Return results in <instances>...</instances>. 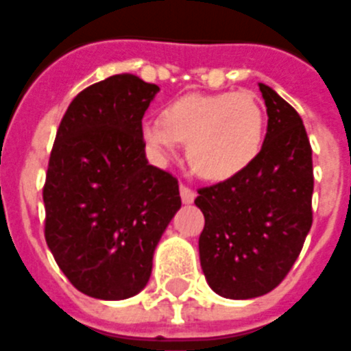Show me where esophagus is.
I'll use <instances>...</instances> for the list:
<instances>
[{"label":"esophagus","mask_w":351,"mask_h":351,"mask_svg":"<svg viewBox=\"0 0 351 351\" xmlns=\"http://www.w3.org/2000/svg\"><path fill=\"white\" fill-rule=\"evenodd\" d=\"M179 193H181V201H183L184 204L193 203V199H195V192H193L192 189H189V186H184V184H181Z\"/></svg>","instance_id":"1"}]
</instances>
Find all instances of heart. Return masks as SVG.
Segmentation results:
<instances>
[{"instance_id":"heart-1","label":"heart","mask_w":351,"mask_h":351,"mask_svg":"<svg viewBox=\"0 0 351 351\" xmlns=\"http://www.w3.org/2000/svg\"><path fill=\"white\" fill-rule=\"evenodd\" d=\"M265 128V110L248 92L189 94L172 101L161 121L143 123L141 137L161 161L189 143L193 170L208 181H226L259 158Z\"/></svg>"}]
</instances>
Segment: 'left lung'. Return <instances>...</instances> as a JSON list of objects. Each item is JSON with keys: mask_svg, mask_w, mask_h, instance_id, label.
<instances>
[{"mask_svg": "<svg viewBox=\"0 0 351 351\" xmlns=\"http://www.w3.org/2000/svg\"><path fill=\"white\" fill-rule=\"evenodd\" d=\"M268 114L259 158L243 173L199 190V259L210 288L254 299L287 277L312 228V147L301 116L259 83Z\"/></svg>", "mask_w": 351, "mask_h": 351, "instance_id": "1", "label": "left lung"}]
</instances>
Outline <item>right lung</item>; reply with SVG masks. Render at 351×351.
Instances as JSON below:
<instances>
[{
  "label": "right lung",
  "instance_id": "obj_1",
  "mask_svg": "<svg viewBox=\"0 0 351 351\" xmlns=\"http://www.w3.org/2000/svg\"><path fill=\"white\" fill-rule=\"evenodd\" d=\"M158 92L137 75H110L74 97L56 134L45 239L66 279L94 299L121 301L147 287L181 208L178 179L148 162L141 137Z\"/></svg>",
  "mask_w": 351,
  "mask_h": 351
}]
</instances>
